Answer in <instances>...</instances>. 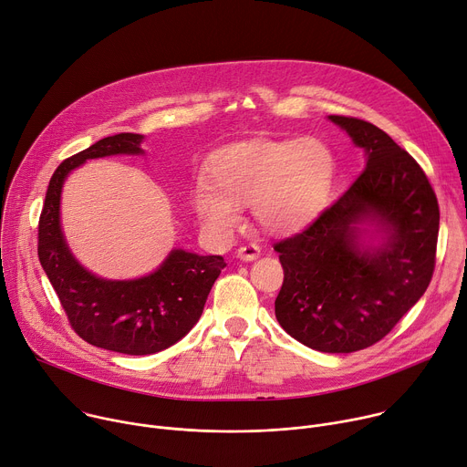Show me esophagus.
I'll return each mask as SVG.
<instances>
[{
    "instance_id": "esophagus-1",
    "label": "esophagus",
    "mask_w": 467,
    "mask_h": 467,
    "mask_svg": "<svg viewBox=\"0 0 467 467\" xmlns=\"http://www.w3.org/2000/svg\"><path fill=\"white\" fill-rule=\"evenodd\" d=\"M236 257L240 261H245V263H251V261H257L261 257V247L259 245H242L238 251H236Z\"/></svg>"
}]
</instances>
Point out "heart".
Wrapping results in <instances>:
<instances>
[{
  "mask_svg": "<svg viewBox=\"0 0 467 467\" xmlns=\"http://www.w3.org/2000/svg\"><path fill=\"white\" fill-rule=\"evenodd\" d=\"M333 175V150L318 138L238 141L212 156L208 184L193 190V208L218 238L240 229L245 204L266 233L292 234L318 216Z\"/></svg>",
  "mask_w": 467,
  "mask_h": 467,
  "instance_id": "b5f03b06",
  "label": "heart"
}]
</instances>
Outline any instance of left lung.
Segmentation results:
<instances>
[{
    "mask_svg": "<svg viewBox=\"0 0 467 467\" xmlns=\"http://www.w3.org/2000/svg\"><path fill=\"white\" fill-rule=\"evenodd\" d=\"M327 119L363 149L365 169L304 233L274 245L285 270L275 318L313 350L348 354L384 338L425 294L440 208L422 169L384 130Z\"/></svg>",
    "mask_w": 467,
    "mask_h": 467,
    "instance_id": "left-lung-1",
    "label": "left lung"
}]
</instances>
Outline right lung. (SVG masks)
Listing matches in <instances>:
<instances>
[{"mask_svg": "<svg viewBox=\"0 0 467 467\" xmlns=\"http://www.w3.org/2000/svg\"><path fill=\"white\" fill-rule=\"evenodd\" d=\"M143 140L120 132L65 160L50 181L38 222V261L74 331L93 347L129 356L156 354L179 343L201 318L212 285L227 266L222 255L175 247L147 275L106 279L74 257L61 225L67 177L88 160L143 156Z\"/></svg>", "mask_w": 467, "mask_h": 467, "instance_id": "obj_1", "label": "right lung"}]
</instances>
